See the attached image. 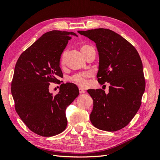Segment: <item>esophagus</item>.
I'll return each mask as SVG.
<instances>
[{
    "label": "esophagus",
    "instance_id": "esophagus-1",
    "mask_svg": "<svg viewBox=\"0 0 160 160\" xmlns=\"http://www.w3.org/2000/svg\"><path fill=\"white\" fill-rule=\"evenodd\" d=\"M79 93H80V94L85 93V91L83 89H82V88H79Z\"/></svg>",
    "mask_w": 160,
    "mask_h": 160
}]
</instances>
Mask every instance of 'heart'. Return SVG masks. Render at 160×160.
<instances>
[{
	"label": "heart",
	"mask_w": 160,
	"mask_h": 160,
	"mask_svg": "<svg viewBox=\"0 0 160 160\" xmlns=\"http://www.w3.org/2000/svg\"><path fill=\"white\" fill-rule=\"evenodd\" d=\"M89 46H83L81 47V52L84 51L88 49ZM65 52H64L62 54V59H61V62L63 63L64 62V59H65ZM91 76V73L90 72H80V73H77L74 75L72 77H71V81L72 82H73L76 85H79L80 87H85L88 84V79L89 77Z\"/></svg>",
	"instance_id": "1"
}]
</instances>
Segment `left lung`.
<instances>
[{
  "label": "left lung",
  "instance_id": "8db88e82",
  "mask_svg": "<svg viewBox=\"0 0 160 160\" xmlns=\"http://www.w3.org/2000/svg\"><path fill=\"white\" fill-rule=\"evenodd\" d=\"M78 32L96 45L99 59L98 81L110 84L108 93L101 89L88 91L93 101L91 122L101 130H119L131 122L141 105L146 88L141 58L130 42L108 28Z\"/></svg>",
  "mask_w": 160,
  "mask_h": 160
}]
</instances>
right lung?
I'll list each match as a JSON object with an SVG mask.
<instances>
[{
	"instance_id": "obj_1",
	"label": "right lung",
	"mask_w": 160,
	"mask_h": 160,
	"mask_svg": "<svg viewBox=\"0 0 160 160\" xmlns=\"http://www.w3.org/2000/svg\"><path fill=\"white\" fill-rule=\"evenodd\" d=\"M73 32L51 31L40 37L19 57L14 67L11 93L15 109L32 132L51 137L63 132L65 111L79 94L73 83H62L53 96L49 83L60 82L61 54Z\"/></svg>"
}]
</instances>
